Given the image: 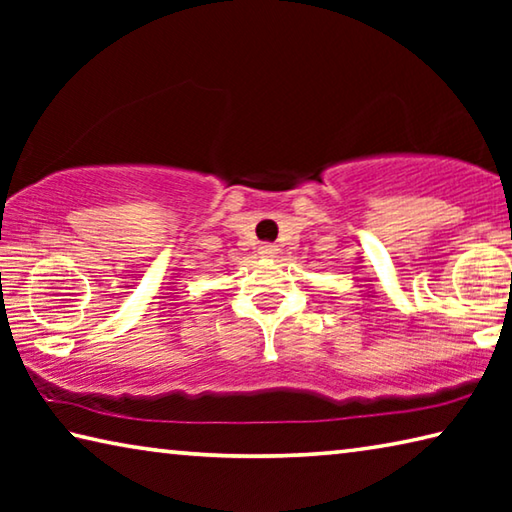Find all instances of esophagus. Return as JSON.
I'll list each match as a JSON object with an SVG mask.
<instances>
[{
    "label": "esophagus",
    "instance_id": "34e87169",
    "mask_svg": "<svg viewBox=\"0 0 512 512\" xmlns=\"http://www.w3.org/2000/svg\"><path fill=\"white\" fill-rule=\"evenodd\" d=\"M257 250H259V255H262V257L271 259V257H277V250H280V248L273 246V244H262Z\"/></svg>",
    "mask_w": 512,
    "mask_h": 512
}]
</instances>
